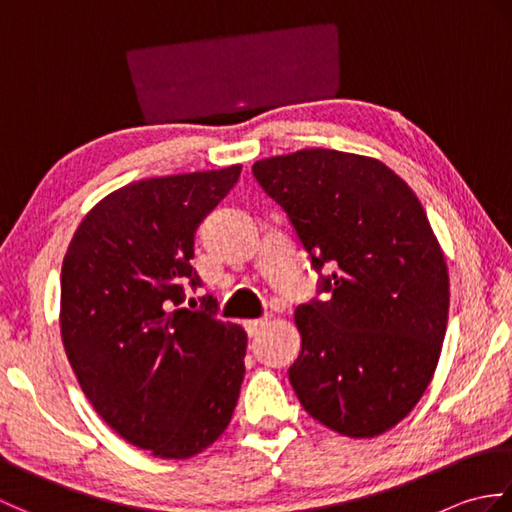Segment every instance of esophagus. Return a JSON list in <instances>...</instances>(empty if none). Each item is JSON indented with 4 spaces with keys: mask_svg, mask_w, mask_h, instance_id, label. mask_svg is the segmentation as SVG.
<instances>
[{
    "mask_svg": "<svg viewBox=\"0 0 512 512\" xmlns=\"http://www.w3.org/2000/svg\"><path fill=\"white\" fill-rule=\"evenodd\" d=\"M268 325V319H253V321H246V332L250 334V336H255V334H259L262 332L264 328Z\"/></svg>",
    "mask_w": 512,
    "mask_h": 512,
    "instance_id": "34e87169",
    "label": "esophagus"
}]
</instances>
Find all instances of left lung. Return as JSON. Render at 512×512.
Listing matches in <instances>:
<instances>
[{
  "label": "left lung",
  "instance_id": "1",
  "mask_svg": "<svg viewBox=\"0 0 512 512\" xmlns=\"http://www.w3.org/2000/svg\"><path fill=\"white\" fill-rule=\"evenodd\" d=\"M257 178L290 217L321 292L295 312L301 354L288 369L314 420L374 438L427 391L449 321V270L409 184L367 156L301 149L257 160Z\"/></svg>",
  "mask_w": 512,
  "mask_h": 512
}]
</instances>
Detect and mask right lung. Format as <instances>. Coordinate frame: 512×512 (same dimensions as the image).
<instances>
[{"mask_svg":"<svg viewBox=\"0 0 512 512\" xmlns=\"http://www.w3.org/2000/svg\"><path fill=\"white\" fill-rule=\"evenodd\" d=\"M242 165L127 184L76 228L61 268V339L96 413L138 449L187 460L222 436L244 380L246 332L184 308L200 222Z\"/></svg>","mask_w":512,"mask_h":512,"instance_id":"right-lung-1","label":"right lung"}]
</instances>
